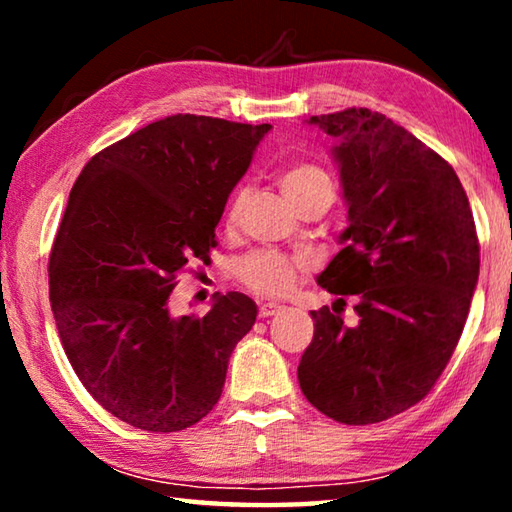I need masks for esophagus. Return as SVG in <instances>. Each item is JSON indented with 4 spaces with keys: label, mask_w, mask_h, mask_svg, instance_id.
<instances>
[{
    "label": "esophagus",
    "mask_w": 512,
    "mask_h": 512,
    "mask_svg": "<svg viewBox=\"0 0 512 512\" xmlns=\"http://www.w3.org/2000/svg\"><path fill=\"white\" fill-rule=\"evenodd\" d=\"M277 311H282V305H277V302H262L259 305V318H271Z\"/></svg>",
    "instance_id": "obj_1"
}]
</instances>
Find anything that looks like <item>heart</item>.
Returning a JSON list of instances; mask_svg holds the SVG:
<instances>
[{"mask_svg": "<svg viewBox=\"0 0 512 512\" xmlns=\"http://www.w3.org/2000/svg\"><path fill=\"white\" fill-rule=\"evenodd\" d=\"M280 187L282 194L287 201L296 207L302 198L318 192H329L334 194V183L327 173L314 167V164H296V167H289L280 176ZM246 189L235 194L228 210V219L225 225L228 228H237L241 210L246 205ZM302 271L300 262H293V259L284 257L280 253H273V250H255V253L246 255L239 259L237 264V277L246 284L250 291L262 293V296H284L293 287H296L298 275Z\"/></svg>", "mask_w": 512, "mask_h": 512, "instance_id": "b5f03b06", "label": "heart"}]
</instances>
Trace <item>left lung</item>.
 Here are the masks:
<instances>
[{"label": "left lung", "instance_id": "8db88e82", "mask_svg": "<svg viewBox=\"0 0 512 512\" xmlns=\"http://www.w3.org/2000/svg\"><path fill=\"white\" fill-rule=\"evenodd\" d=\"M334 137L348 228L320 287L357 296L359 325L336 305L311 311L298 366L307 400L343 424H372L427 395L461 339L479 280V239L452 164L381 112L311 117Z\"/></svg>", "mask_w": 512, "mask_h": 512}]
</instances>
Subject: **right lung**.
I'll return each instance as SVG.
<instances>
[{
	"label": "right lung",
	"instance_id": "1",
	"mask_svg": "<svg viewBox=\"0 0 512 512\" xmlns=\"http://www.w3.org/2000/svg\"><path fill=\"white\" fill-rule=\"evenodd\" d=\"M271 124L171 115L99 151L69 192L49 255V300L69 363L103 409L169 433L219 402L230 354L255 325L244 293L171 316L189 259L214 228Z\"/></svg>",
	"mask_w": 512,
	"mask_h": 512
}]
</instances>
